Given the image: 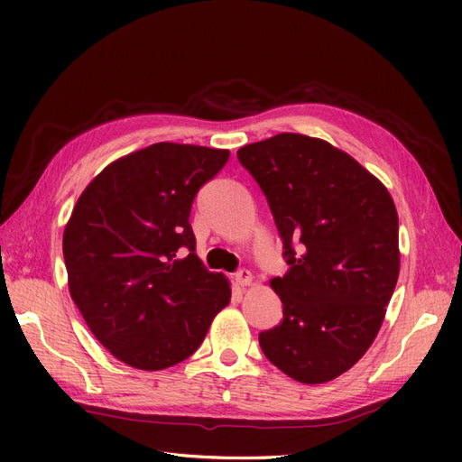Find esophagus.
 <instances>
[{
    "label": "esophagus",
    "instance_id": "obj_1",
    "mask_svg": "<svg viewBox=\"0 0 462 462\" xmlns=\"http://www.w3.org/2000/svg\"><path fill=\"white\" fill-rule=\"evenodd\" d=\"M235 283L239 287H246L253 283V273H250L248 270H239L235 273Z\"/></svg>",
    "mask_w": 462,
    "mask_h": 462
}]
</instances>
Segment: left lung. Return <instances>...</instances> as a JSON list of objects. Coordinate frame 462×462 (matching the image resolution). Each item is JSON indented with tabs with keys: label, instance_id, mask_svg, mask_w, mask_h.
<instances>
[{
	"label": "left lung",
	"instance_id": "obj_1",
	"mask_svg": "<svg viewBox=\"0 0 462 462\" xmlns=\"http://www.w3.org/2000/svg\"><path fill=\"white\" fill-rule=\"evenodd\" d=\"M270 204L289 270L270 285L283 319L258 341L272 365L324 383L362 358L399 277L393 199L348 153L282 133L236 152Z\"/></svg>",
	"mask_w": 462,
	"mask_h": 462
}]
</instances>
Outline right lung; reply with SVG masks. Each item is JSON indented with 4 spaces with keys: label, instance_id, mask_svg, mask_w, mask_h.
I'll use <instances>...</instances> for the list:
<instances>
[{
    "label": "right lung",
    "instance_id": "obj_1",
    "mask_svg": "<svg viewBox=\"0 0 462 462\" xmlns=\"http://www.w3.org/2000/svg\"><path fill=\"white\" fill-rule=\"evenodd\" d=\"M229 150L158 143L109 163L63 233L69 291L107 351L138 370L189 358L231 299L197 256L194 197Z\"/></svg>",
    "mask_w": 462,
    "mask_h": 462
}]
</instances>
